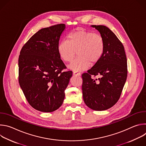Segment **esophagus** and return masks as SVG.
<instances>
[{"label": "esophagus", "mask_w": 146, "mask_h": 146, "mask_svg": "<svg viewBox=\"0 0 146 146\" xmlns=\"http://www.w3.org/2000/svg\"><path fill=\"white\" fill-rule=\"evenodd\" d=\"M73 74H74V76H81V73H79V72H77V71H74V72H73Z\"/></svg>", "instance_id": "34e87169"}]
</instances>
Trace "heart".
Returning a JSON list of instances; mask_svg holds the SVG:
<instances>
[{"label": "heart", "mask_w": 146, "mask_h": 146, "mask_svg": "<svg viewBox=\"0 0 146 146\" xmlns=\"http://www.w3.org/2000/svg\"><path fill=\"white\" fill-rule=\"evenodd\" d=\"M105 50V41L101 35L84 29L71 32L67 40L58 44V52L62 60L71 62L76 55L78 57L69 66L71 69L80 72L87 69L90 64L99 61Z\"/></svg>", "instance_id": "heart-1"}]
</instances>
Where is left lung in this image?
Instances as JSON below:
<instances>
[{"mask_svg":"<svg viewBox=\"0 0 146 146\" xmlns=\"http://www.w3.org/2000/svg\"><path fill=\"white\" fill-rule=\"evenodd\" d=\"M92 27L103 37L105 50L99 61L82 74V96L88 108L102 111L113 106L120 98L127 77V59L122 43L110 29Z\"/></svg>","mask_w":146,"mask_h":146,"instance_id":"obj_1","label":"left lung"}]
</instances>
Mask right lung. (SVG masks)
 Wrapping results in <instances>:
<instances>
[{
    "mask_svg": "<svg viewBox=\"0 0 146 146\" xmlns=\"http://www.w3.org/2000/svg\"><path fill=\"white\" fill-rule=\"evenodd\" d=\"M65 25L41 29L23 46L18 58V81L29 105L42 112H52L63 103L72 71L58 52Z\"/></svg>",
    "mask_w": 146,
    "mask_h": 146,
    "instance_id": "1",
    "label": "right lung"
}]
</instances>
